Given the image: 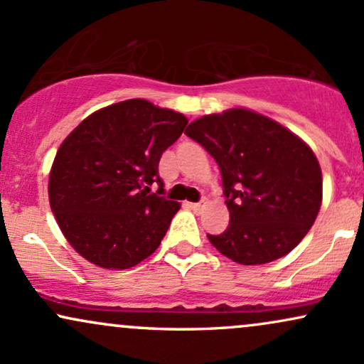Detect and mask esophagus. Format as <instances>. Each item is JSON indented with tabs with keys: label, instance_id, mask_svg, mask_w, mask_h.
<instances>
[{
	"label": "esophagus",
	"instance_id": "obj_1",
	"mask_svg": "<svg viewBox=\"0 0 364 364\" xmlns=\"http://www.w3.org/2000/svg\"><path fill=\"white\" fill-rule=\"evenodd\" d=\"M186 205L190 207L193 212H200V210H202V208H203L202 203H186Z\"/></svg>",
	"mask_w": 364,
	"mask_h": 364
}]
</instances>
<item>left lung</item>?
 <instances>
[{
  "instance_id": "8db88e82",
  "label": "left lung",
  "mask_w": 364,
  "mask_h": 364,
  "mask_svg": "<svg viewBox=\"0 0 364 364\" xmlns=\"http://www.w3.org/2000/svg\"><path fill=\"white\" fill-rule=\"evenodd\" d=\"M185 135L214 157L223 174L229 225L207 235L243 265L277 260L298 246L321 205V171L313 150L282 124L246 109L208 114Z\"/></svg>"
}]
</instances>
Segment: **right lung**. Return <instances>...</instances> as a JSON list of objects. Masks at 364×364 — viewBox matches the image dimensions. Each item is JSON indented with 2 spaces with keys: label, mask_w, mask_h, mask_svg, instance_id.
Returning <instances> with one entry per match:
<instances>
[{
  "label": "right lung",
  "mask_w": 364,
  "mask_h": 364,
  "mask_svg": "<svg viewBox=\"0 0 364 364\" xmlns=\"http://www.w3.org/2000/svg\"><path fill=\"white\" fill-rule=\"evenodd\" d=\"M188 119L144 99L85 118L66 136L49 174V203L68 243L104 269H129L150 257L179 203L149 193L161 183L162 152Z\"/></svg>",
  "instance_id": "1"
}]
</instances>
